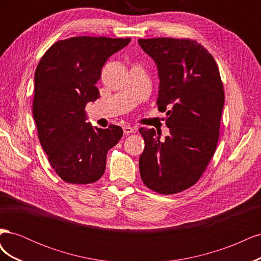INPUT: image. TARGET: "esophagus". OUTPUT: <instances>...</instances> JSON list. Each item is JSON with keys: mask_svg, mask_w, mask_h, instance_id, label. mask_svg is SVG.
Returning <instances> with one entry per match:
<instances>
[{"mask_svg": "<svg viewBox=\"0 0 261 261\" xmlns=\"http://www.w3.org/2000/svg\"><path fill=\"white\" fill-rule=\"evenodd\" d=\"M123 132H124V135H129V134L134 133V128L128 125H125L123 126Z\"/></svg>", "mask_w": 261, "mask_h": 261, "instance_id": "esophagus-1", "label": "esophagus"}]
</instances>
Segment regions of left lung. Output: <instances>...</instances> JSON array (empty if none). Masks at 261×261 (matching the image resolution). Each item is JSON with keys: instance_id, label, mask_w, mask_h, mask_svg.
Listing matches in <instances>:
<instances>
[{"instance_id": "1", "label": "left lung", "mask_w": 261, "mask_h": 261, "mask_svg": "<svg viewBox=\"0 0 261 261\" xmlns=\"http://www.w3.org/2000/svg\"><path fill=\"white\" fill-rule=\"evenodd\" d=\"M159 75L158 108L167 107L170 136L139 128L145 149L139 158L144 184L163 195L183 192L200 178L216 151L224 90L217 63L191 39H139Z\"/></svg>"}]
</instances>
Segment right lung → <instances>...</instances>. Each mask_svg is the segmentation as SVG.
Listing matches in <instances>:
<instances>
[{
	"instance_id": "1",
	"label": "right lung",
	"mask_w": 261,
	"mask_h": 261,
	"mask_svg": "<svg viewBox=\"0 0 261 261\" xmlns=\"http://www.w3.org/2000/svg\"><path fill=\"white\" fill-rule=\"evenodd\" d=\"M129 38L73 37L51 45L36 68L33 114L40 144L66 183L90 184L106 171L107 153L123 136L120 126L92 127L85 112L99 97L107 60Z\"/></svg>"
}]
</instances>
